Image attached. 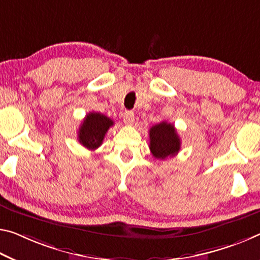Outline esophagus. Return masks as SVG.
<instances>
[{
  "label": "esophagus",
  "instance_id": "obj_1",
  "mask_svg": "<svg viewBox=\"0 0 260 260\" xmlns=\"http://www.w3.org/2000/svg\"><path fill=\"white\" fill-rule=\"evenodd\" d=\"M123 122H125L126 125H132V123L134 122V112H132V111H126V112L123 113Z\"/></svg>",
  "mask_w": 260,
  "mask_h": 260
}]
</instances>
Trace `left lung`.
I'll list each match as a JSON object with an SVG mask.
<instances>
[{
    "mask_svg": "<svg viewBox=\"0 0 260 260\" xmlns=\"http://www.w3.org/2000/svg\"><path fill=\"white\" fill-rule=\"evenodd\" d=\"M150 151L155 158L166 159L178 154L180 139L172 123L162 121L149 131Z\"/></svg>",
    "mask_w": 260,
    "mask_h": 260,
    "instance_id": "1",
    "label": "left lung"
}]
</instances>
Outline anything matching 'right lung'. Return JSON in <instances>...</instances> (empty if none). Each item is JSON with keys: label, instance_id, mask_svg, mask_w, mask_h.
Wrapping results in <instances>:
<instances>
[{"label": "right lung", "instance_id": "1", "mask_svg": "<svg viewBox=\"0 0 260 260\" xmlns=\"http://www.w3.org/2000/svg\"><path fill=\"white\" fill-rule=\"evenodd\" d=\"M113 123V120L100 112L88 113L78 128V141L88 149H97Z\"/></svg>", "mask_w": 260, "mask_h": 260}]
</instances>
